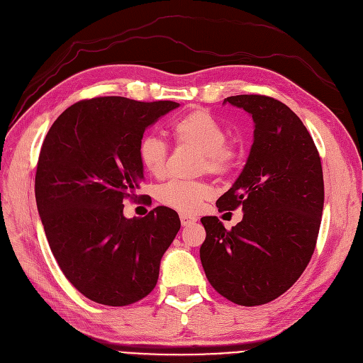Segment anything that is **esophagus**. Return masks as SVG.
Masks as SVG:
<instances>
[{
  "mask_svg": "<svg viewBox=\"0 0 363 363\" xmlns=\"http://www.w3.org/2000/svg\"><path fill=\"white\" fill-rule=\"evenodd\" d=\"M197 221L196 217L193 216H186V213H181V224L185 227V225H191Z\"/></svg>",
  "mask_w": 363,
  "mask_h": 363,
  "instance_id": "34e87169",
  "label": "esophagus"
}]
</instances>
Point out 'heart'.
<instances>
[{"label": "heart", "mask_w": 363, "mask_h": 363, "mask_svg": "<svg viewBox=\"0 0 363 363\" xmlns=\"http://www.w3.org/2000/svg\"><path fill=\"white\" fill-rule=\"evenodd\" d=\"M178 143L190 146L202 155V169L211 173H229L238 160V150L225 143L227 133L220 121L205 109H194L181 116L172 127ZM139 160L152 177L166 172L167 147L154 134H146L139 142ZM212 189L205 181H170L160 189L158 199L164 206L178 212L194 213L211 197Z\"/></svg>", "instance_id": "b5f03b06"}]
</instances>
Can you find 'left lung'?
<instances>
[{"label": "left lung", "instance_id": "1", "mask_svg": "<svg viewBox=\"0 0 363 363\" xmlns=\"http://www.w3.org/2000/svg\"><path fill=\"white\" fill-rule=\"evenodd\" d=\"M248 112L254 138L247 163L218 200V211L242 208L232 230L203 217L200 260L211 286L238 305L277 299L305 271L315 248L325 203L317 147L299 116L266 96H233L224 103Z\"/></svg>", "mask_w": 363, "mask_h": 363}]
</instances>
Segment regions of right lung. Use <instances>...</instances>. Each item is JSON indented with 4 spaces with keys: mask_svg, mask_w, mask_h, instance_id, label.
<instances>
[{
    "mask_svg": "<svg viewBox=\"0 0 363 363\" xmlns=\"http://www.w3.org/2000/svg\"><path fill=\"white\" fill-rule=\"evenodd\" d=\"M179 103L99 97L74 103L48 131L35 173V202L53 257L88 299L124 306L157 284L160 262L181 229L157 206L124 217L143 181L139 142Z\"/></svg>",
    "mask_w": 363,
    "mask_h": 363,
    "instance_id": "add662e5",
    "label": "right lung"
}]
</instances>
